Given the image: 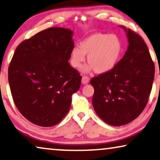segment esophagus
I'll use <instances>...</instances> for the list:
<instances>
[{
    "label": "esophagus",
    "instance_id": "obj_1",
    "mask_svg": "<svg viewBox=\"0 0 160 160\" xmlns=\"http://www.w3.org/2000/svg\"><path fill=\"white\" fill-rule=\"evenodd\" d=\"M89 82V78L87 76H83L82 78V84H87Z\"/></svg>",
    "mask_w": 160,
    "mask_h": 160
}]
</instances>
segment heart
I'll use <instances>...</instances> for the list:
<instances>
[{"label": "heart", "instance_id": "b5f03b06", "mask_svg": "<svg viewBox=\"0 0 160 160\" xmlns=\"http://www.w3.org/2000/svg\"><path fill=\"white\" fill-rule=\"evenodd\" d=\"M122 52V42L113 34L95 33L85 38L78 47L70 52V62L75 69H80L86 60L89 63L86 71L94 69L98 74H104L113 69Z\"/></svg>", "mask_w": 160, "mask_h": 160}]
</instances>
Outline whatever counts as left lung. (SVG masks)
Returning a JSON list of instances; mask_svg holds the SVG:
<instances>
[{
	"instance_id": "left-lung-1",
	"label": "left lung",
	"mask_w": 160,
	"mask_h": 160,
	"mask_svg": "<svg viewBox=\"0 0 160 160\" xmlns=\"http://www.w3.org/2000/svg\"><path fill=\"white\" fill-rule=\"evenodd\" d=\"M128 48L113 69L94 77L92 104L102 121L112 126L127 124L142 112L154 78V64L143 39L130 29Z\"/></svg>"
}]
</instances>
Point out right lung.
<instances>
[{"mask_svg": "<svg viewBox=\"0 0 160 160\" xmlns=\"http://www.w3.org/2000/svg\"><path fill=\"white\" fill-rule=\"evenodd\" d=\"M73 31L52 27L19 44L8 67V82L20 113L40 127H52L69 112L82 77L68 62Z\"/></svg>", "mask_w": 160, "mask_h": 160, "instance_id": "1", "label": "right lung"}]
</instances>
